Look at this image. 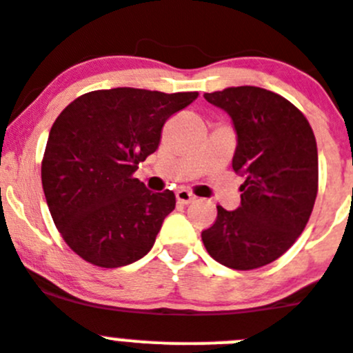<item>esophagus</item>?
I'll list each match as a JSON object with an SVG mask.
<instances>
[{"label": "esophagus", "instance_id": "esophagus-1", "mask_svg": "<svg viewBox=\"0 0 353 353\" xmlns=\"http://www.w3.org/2000/svg\"><path fill=\"white\" fill-rule=\"evenodd\" d=\"M176 196H177V202H179V204H183V205L193 204V202H195V199H196V196L193 195L192 192H188V190H184V188L177 190Z\"/></svg>", "mask_w": 353, "mask_h": 353}]
</instances>
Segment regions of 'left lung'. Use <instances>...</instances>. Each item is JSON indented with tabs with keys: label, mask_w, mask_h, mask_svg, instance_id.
Masks as SVG:
<instances>
[{
	"label": "left lung",
	"mask_w": 353,
	"mask_h": 353,
	"mask_svg": "<svg viewBox=\"0 0 353 353\" xmlns=\"http://www.w3.org/2000/svg\"><path fill=\"white\" fill-rule=\"evenodd\" d=\"M230 116L237 145L232 169L243 176L241 205H218L202 241L216 262L248 271L274 262L301 236L319 190V153L310 123L290 101L255 85L205 93Z\"/></svg>",
	"instance_id": "1"
}]
</instances>
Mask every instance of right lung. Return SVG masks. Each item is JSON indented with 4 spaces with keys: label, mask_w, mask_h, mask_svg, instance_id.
<instances>
[{
    "label": "right lung",
    "mask_w": 353,
    "mask_h": 353,
    "mask_svg": "<svg viewBox=\"0 0 353 353\" xmlns=\"http://www.w3.org/2000/svg\"><path fill=\"white\" fill-rule=\"evenodd\" d=\"M196 97L98 90L54 121L42 161L43 193L59 234L85 262L123 268L153 248L176 195L153 193L133 172L158 149L165 121Z\"/></svg>",
    "instance_id": "right-lung-1"
}]
</instances>
